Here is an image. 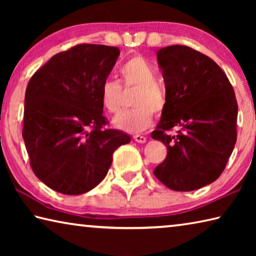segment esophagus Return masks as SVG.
Returning <instances> with one entry per match:
<instances>
[{
  "mask_svg": "<svg viewBox=\"0 0 256 256\" xmlns=\"http://www.w3.org/2000/svg\"><path fill=\"white\" fill-rule=\"evenodd\" d=\"M133 138H134V141L136 142H138V144H146V136H133Z\"/></svg>",
  "mask_w": 256,
  "mask_h": 256,
  "instance_id": "1",
  "label": "esophagus"
}]
</instances>
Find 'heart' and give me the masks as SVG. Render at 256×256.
Segmentation results:
<instances>
[{"label":"heart","instance_id":"heart-1","mask_svg":"<svg viewBox=\"0 0 256 256\" xmlns=\"http://www.w3.org/2000/svg\"><path fill=\"white\" fill-rule=\"evenodd\" d=\"M124 86H136L133 106L136 108L118 112L112 118L116 128L128 133H138L148 128L154 120V112H162L167 106V94L156 80L157 74L152 64L141 55H133L120 68ZM120 84L114 80H105L100 88V102L104 110L114 114L120 108Z\"/></svg>","mask_w":256,"mask_h":256}]
</instances>
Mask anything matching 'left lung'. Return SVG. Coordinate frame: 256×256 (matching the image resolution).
Here are the masks:
<instances>
[{
  "mask_svg": "<svg viewBox=\"0 0 256 256\" xmlns=\"http://www.w3.org/2000/svg\"><path fill=\"white\" fill-rule=\"evenodd\" d=\"M167 106L151 138L167 146L154 174L168 188H201L222 175L237 140V102L222 68L188 46L157 52ZM180 128L176 136L167 134Z\"/></svg>",
  "mask_w": 256,
  "mask_h": 256,
  "instance_id": "obj_1",
  "label": "left lung"
}]
</instances>
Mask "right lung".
Listing matches in <instances>:
<instances>
[{"instance_id":"obj_1","label":"right lung","mask_w":256,"mask_h":256,"mask_svg":"<svg viewBox=\"0 0 256 256\" xmlns=\"http://www.w3.org/2000/svg\"><path fill=\"white\" fill-rule=\"evenodd\" d=\"M118 47L80 44L54 55L29 80L22 138L30 166L56 192L79 196L100 183L118 146L131 141L105 128L100 88Z\"/></svg>"}]
</instances>
